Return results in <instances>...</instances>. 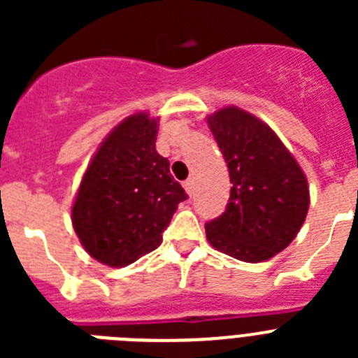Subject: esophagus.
<instances>
[{"mask_svg": "<svg viewBox=\"0 0 358 358\" xmlns=\"http://www.w3.org/2000/svg\"><path fill=\"white\" fill-rule=\"evenodd\" d=\"M194 188H195V182H194V179L189 177V179H186V181H185V189H186V194H188L189 197L194 195Z\"/></svg>", "mask_w": 358, "mask_h": 358, "instance_id": "1", "label": "esophagus"}]
</instances>
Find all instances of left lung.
<instances>
[{"instance_id":"left-lung-1","label":"left lung","mask_w":358,"mask_h":358,"mask_svg":"<svg viewBox=\"0 0 358 358\" xmlns=\"http://www.w3.org/2000/svg\"><path fill=\"white\" fill-rule=\"evenodd\" d=\"M229 169V202L206 224L208 242L240 262L273 258L296 238L308 213L301 166L267 123L238 107L208 118Z\"/></svg>"}]
</instances>
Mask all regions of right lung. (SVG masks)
<instances>
[{
    "label": "right lung",
    "mask_w": 358,
    "mask_h": 358,
    "mask_svg": "<svg viewBox=\"0 0 358 358\" xmlns=\"http://www.w3.org/2000/svg\"><path fill=\"white\" fill-rule=\"evenodd\" d=\"M147 113L123 120L102 141L82 177L71 220L82 245L109 267L134 264L163 242L177 204L188 199L156 150Z\"/></svg>",
    "instance_id": "1"
}]
</instances>
